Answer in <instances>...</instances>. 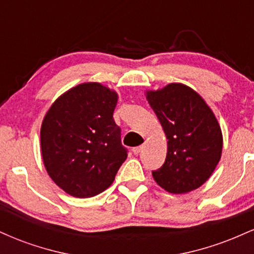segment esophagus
Returning <instances> with one entry per match:
<instances>
[{
    "instance_id": "1",
    "label": "esophagus",
    "mask_w": 254,
    "mask_h": 254,
    "mask_svg": "<svg viewBox=\"0 0 254 254\" xmlns=\"http://www.w3.org/2000/svg\"><path fill=\"white\" fill-rule=\"evenodd\" d=\"M142 149H143V147H142V145H138V147H133L132 148V153L135 154V155H138V154L142 151Z\"/></svg>"
}]
</instances>
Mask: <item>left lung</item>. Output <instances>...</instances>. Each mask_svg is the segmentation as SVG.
<instances>
[{
	"label": "left lung",
	"mask_w": 254,
	"mask_h": 254,
	"mask_svg": "<svg viewBox=\"0 0 254 254\" xmlns=\"http://www.w3.org/2000/svg\"><path fill=\"white\" fill-rule=\"evenodd\" d=\"M167 137L165 164L154 180L171 193H186L203 185L221 159L222 132L205 101L190 87L171 83L147 92Z\"/></svg>",
	"instance_id": "left-lung-1"
}]
</instances>
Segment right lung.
Returning <instances> with one entry per match:
<instances>
[{"mask_svg": "<svg viewBox=\"0 0 254 254\" xmlns=\"http://www.w3.org/2000/svg\"><path fill=\"white\" fill-rule=\"evenodd\" d=\"M117 93L103 84L82 83L55 101L40 129L43 161L66 193L88 198L113 183L127 156L113 119Z\"/></svg>", "mask_w": 254, "mask_h": 254, "instance_id": "1", "label": "right lung"}]
</instances>
